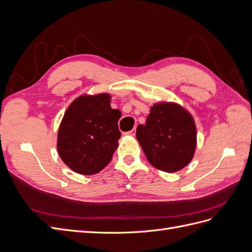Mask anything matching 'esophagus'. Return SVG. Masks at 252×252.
<instances>
[{
  "instance_id": "esophagus-1",
  "label": "esophagus",
  "mask_w": 252,
  "mask_h": 252,
  "mask_svg": "<svg viewBox=\"0 0 252 252\" xmlns=\"http://www.w3.org/2000/svg\"><path fill=\"white\" fill-rule=\"evenodd\" d=\"M125 134H126V135H131V136L135 135V128H133L132 130H130V131H127V132H125Z\"/></svg>"
}]
</instances>
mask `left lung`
<instances>
[{"label": "left lung", "instance_id": "obj_1", "mask_svg": "<svg viewBox=\"0 0 252 252\" xmlns=\"http://www.w3.org/2000/svg\"><path fill=\"white\" fill-rule=\"evenodd\" d=\"M136 139L152 166L165 172L179 171L195 151L193 118L175 103L155 104L145 125L136 127Z\"/></svg>", "mask_w": 252, "mask_h": 252}]
</instances>
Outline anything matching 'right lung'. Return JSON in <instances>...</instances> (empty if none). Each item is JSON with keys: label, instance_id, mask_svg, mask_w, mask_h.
I'll list each match as a JSON object with an SVG mask.
<instances>
[{"label": "right lung", "instance_id": "obj_1", "mask_svg": "<svg viewBox=\"0 0 252 252\" xmlns=\"http://www.w3.org/2000/svg\"><path fill=\"white\" fill-rule=\"evenodd\" d=\"M120 118L121 111L110 107L108 94L75 98L59 128L58 151L62 161L80 174L100 172L118 148Z\"/></svg>", "mask_w": 252, "mask_h": 252}]
</instances>
